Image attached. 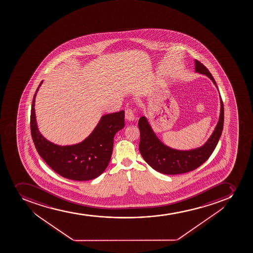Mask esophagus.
I'll return each mask as SVG.
<instances>
[{
    "mask_svg": "<svg viewBox=\"0 0 253 253\" xmlns=\"http://www.w3.org/2000/svg\"><path fill=\"white\" fill-rule=\"evenodd\" d=\"M125 120H127V121H133V120H135L133 110H130V109H127V110H125Z\"/></svg>",
    "mask_w": 253,
    "mask_h": 253,
    "instance_id": "obj_1",
    "label": "esophagus"
}]
</instances>
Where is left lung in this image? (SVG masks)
Masks as SVG:
<instances>
[{"instance_id": "left-lung-1", "label": "left lung", "mask_w": 253, "mask_h": 253, "mask_svg": "<svg viewBox=\"0 0 253 253\" xmlns=\"http://www.w3.org/2000/svg\"><path fill=\"white\" fill-rule=\"evenodd\" d=\"M195 72L210 78L218 90L215 80L210 71L195 59ZM219 100L220 113L213 133L202 146L188 150H180L166 145L153 131L148 119L142 116L138 120V128L140 130L139 151L146 163L154 170L166 175L189 172L202 165L215 149L223 131L224 110L220 95Z\"/></svg>"}]
</instances>
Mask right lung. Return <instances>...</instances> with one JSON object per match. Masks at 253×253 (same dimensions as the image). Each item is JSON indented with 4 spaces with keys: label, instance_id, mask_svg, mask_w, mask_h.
Listing matches in <instances>:
<instances>
[{
    "label": "right lung",
    "instance_id": "right-lung-1",
    "mask_svg": "<svg viewBox=\"0 0 253 253\" xmlns=\"http://www.w3.org/2000/svg\"><path fill=\"white\" fill-rule=\"evenodd\" d=\"M43 82L35 91L30 114L31 135L38 153L63 177L79 181L98 177L110 163L115 133L125 127V112L120 110L103 115L92 132L80 143L58 145L46 139L38 128L35 98Z\"/></svg>",
    "mask_w": 253,
    "mask_h": 253
}]
</instances>
